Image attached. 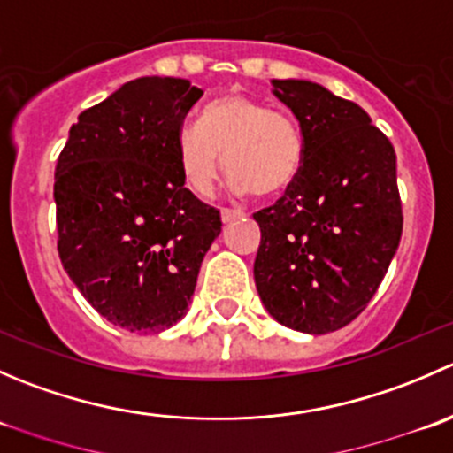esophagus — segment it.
<instances>
[{"label": "esophagus", "mask_w": 453, "mask_h": 453, "mask_svg": "<svg viewBox=\"0 0 453 453\" xmlns=\"http://www.w3.org/2000/svg\"><path fill=\"white\" fill-rule=\"evenodd\" d=\"M243 210H234V208H223L221 210V219H223V223H230L232 219H239V217H243Z\"/></svg>", "instance_id": "34e87169"}]
</instances>
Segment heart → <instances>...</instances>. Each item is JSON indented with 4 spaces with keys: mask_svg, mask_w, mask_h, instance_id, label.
Instances as JSON below:
<instances>
[{
    "mask_svg": "<svg viewBox=\"0 0 453 453\" xmlns=\"http://www.w3.org/2000/svg\"><path fill=\"white\" fill-rule=\"evenodd\" d=\"M304 131L285 109L243 94H226L205 104L199 125L177 134V159L186 186L208 197L221 173L234 175L239 190L276 197L298 181L304 166Z\"/></svg>",
    "mask_w": 453,
    "mask_h": 453,
    "instance_id": "1",
    "label": "heart"
}]
</instances>
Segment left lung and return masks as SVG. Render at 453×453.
Returning a JSON list of instances; mask_svg holds the SVG:
<instances>
[{"label":"left lung","instance_id":"obj_1","mask_svg":"<svg viewBox=\"0 0 453 453\" xmlns=\"http://www.w3.org/2000/svg\"><path fill=\"white\" fill-rule=\"evenodd\" d=\"M304 131L298 181L254 212L260 300L294 331H337L377 294L403 232L392 142L353 100L309 81H272Z\"/></svg>","mask_w":453,"mask_h":453}]
</instances>
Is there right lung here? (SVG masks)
<instances>
[{
    "mask_svg": "<svg viewBox=\"0 0 453 453\" xmlns=\"http://www.w3.org/2000/svg\"><path fill=\"white\" fill-rule=\"evenodd\" d=\"M203 91L144 76L85 109L54 171L57 250L87 303L125 331L181 319L221 212L184 186L177 134Z\"/></svg>",
    "mask_w": 453,
    "mask_h": 453,
    "instance_id": "add662e5",
    "label": "right lung"
}]
</instances>
